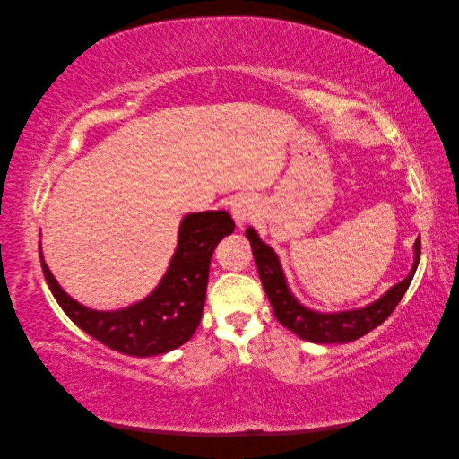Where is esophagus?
<instances>
[{
  "instance_id": "1",
  "label": "esophagus",
  "mask_w": 459,
  "mask_h": 459,
  "mask_svg": "<svg viewBox=\"0 0 459 459\" xmlns=\"http://www.w3.org/2000/svg\"><path fill=\"white\" fill-rule=\"evenodd\" d=\"M255 211H256V206L251 197L241 195V197H235L231 201V216H233L235 226L238 228H243L247 221L255 216Z\"/></svg>"
}]
</instances>
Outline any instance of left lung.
I'll use <instances>...</instances> for the list:
<instances>
[{
  "mask_svg": "<svg viewBox=\"0 0 459 459\" xmlns=\"http://www.w3.org/2000/svg\"><path fill=\"white\" fill-rule=\"evenodd\" d=\"M245 235L247 239L251 241L260 281L264 290H266V297L272 304L277 322L289 331H293L297 337L316 344L351 342L368 335L371 329L381 325L385 319L393 314L402 297H404L413 280L415 270H418L421 256V241L418 238L413 243V264L410 273L404 280L388 289L377 300L366 304L362 308L319 312L304 307V304L293 295V290L289 289L280 256L275 255L270 245L260 239L258 231L253 226H248Z\"/></svg>",
  "mask_w": 459,
  "mask_h": 459,
  "instance_id": "8db88e82",
  "label": "left lung"
}]
</instances>
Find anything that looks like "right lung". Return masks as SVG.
<instances>
[{
	"mask_svg": "<svg viewBox=\"0 0 459 459\" xmlns=\"http://www.w3.org/2000/svg\"><path fill=\"white\" fill-rule=\"evenodd\" d=\"M233 228L226 211L184 216L176 251L159 285L145 299L118 310H93L74 300L53 277L39 245L41 270L55 300L82 331L122 354L159 356L182 346L197 331L212 253Z\"/></svg>",
	"mask_w": 459,
	"mask_h": 459,
	"instance_id": "add662e5",
	"label": "right lung"
}]
</instances>
